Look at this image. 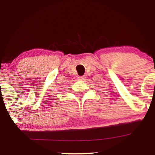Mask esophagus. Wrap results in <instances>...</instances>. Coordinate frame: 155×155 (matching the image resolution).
Segmentation results:
<instances>
[{
	"mask_svg": "<svg viewBox=\"0 0 155 155\" xmlns=\"http://www.w3.org/2000/svg\"><path fill=\"white\" fill-rule=\"evenodd\" d=\"M85 78H86V77L84 75H83V76H79V77H78V80H84V79H85Z\"/></svg>",
	"mask_w": 155,
	"mask_h": 155,
	"instance_id": "34e87169",
	"label": "esophagus"
}]
</instances>
